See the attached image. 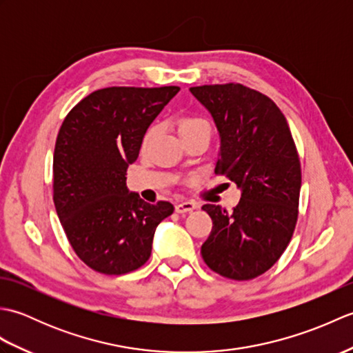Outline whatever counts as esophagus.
I'll return each instance as SVG.
<instances>
[{
    "instance_id": "1",
    "label": "esophagus",
    "mask_w": 353,
    "mask_h": 353,
    "mask_svg": "<svg viewBox=\"0 0 353 353\" xmlns=\"http://www.w3.org/2000/svg\"><path fill=\"white\" fill-rule=\"evenodd\" d=\"M197 208H199V205L196 203V201L186 200V201H182V203L176 205V212H179V214H186V212L194 211V209H197Z\"/></svg>"
}]
</instances>
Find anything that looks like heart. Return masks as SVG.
Segmentation results:
<instances>
[{
	"mask_svg": "<svg viewBox=\"0 0 353 353\" xmlns=\"http://www.w3.org/2000/svg\"><path fill=\"white\" fill-rule=\"evenodd\" d=\"M176 127H177V133H179V137H181V139L192 137V134H197L201 132L211 133V125H209L206 119L200 118V117H182L177 121ZM157 132H159V125L157 124L148 127V130L144 134V139H142V147H147L150 144V141L156 137Z\"/></svg>",
	"mask_w": 353,
	"mask_h": 353,
	"instance_id": "obj_1",
	"label": "heart"
}]
</instances>
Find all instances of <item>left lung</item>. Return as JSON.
Instances as JSON below:
<instances>
[{"instance_id":"1","label":"left lung","mask_w":353,"mask_h":353,"mask_svg":"<svg viewBox=\"0 0 353 353\" xmlns=\"http://www.w3.org/2000/svg\"><path fill=\"white\" fill-rule=\"evenodd\" d=\"M190 91L220 132L215 174L243 191L232 212L215 205L201 208L212 219L201 258L216 274L250 281L276 264L294 234L302 185L294 139L281 109L259 91L241 83Z\"/></svg>"}]
</instances>
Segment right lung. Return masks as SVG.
<instances>
[{"label":"right lung","mask_w":353,"mask_h":353,"mask_svg":"<svg viewBox=\"0 0 353 353\" xmlns=\"http://www.w3.org/2000/svg\"><path fill=\"white\" fill-rule=\"evenodd\" d=\"M181 88L112 86L74 106L57 133L52 200L66 238L103 274L134 272L152 254L154 230L174 211L129 192L125 176L153 119Z\"/></svg>","instance_id":"obj_1"}]
</instances>
